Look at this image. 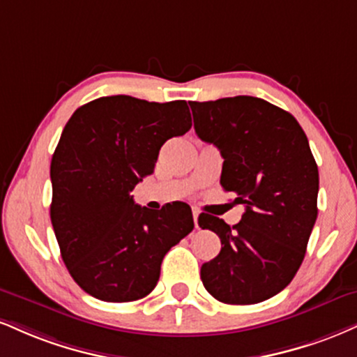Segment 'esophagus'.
I'll return each instance as SVG.
<instances>
[{
  "instance_id": "34e87169",
  "label": "esophagus",
  "mask_w": 357,
  "mask_h": 357,
  "mask_svg": "<svg viewBox=\"0 0 357 357\" xmlns=\"http://www.w3.org/2000/svg\"><path fill=\"white\" fill-rule=\"evenodd\" d=\"M197 218H199V211H197V209H192V220H195V226H196V229L199 226H197Z\"/></svg>"
}]
</instances>
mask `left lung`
<instances>
[{
	"label": "left lung",
	"mask_w": 357,
	"mask_h": 357,
	"mask_svg": "<svg viewBox=\"0 0 357 357\" xmlns=\"http://www.w3.org/2000/svg\"><path fill=\"white\" fill-rule=\"evenodd\" d=\"M196 135L225 158L221 186L244 214L231 227L199 214L221 251L201 266L209 294L226 304H256L281 293L301 266L317 218L319 173L293 114L255 96L190 102Z\"/></svg>",
	"instance_id": "1"
}]
</instances>
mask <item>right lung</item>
Listing matches in <instances>:
<instances>
[{
  "mask_svg": "<svg viewBox=\"0 0 357 357\" xmlns=\"http://www.w3.org/2000/svg\"><path fill=\"white\" fill-rule=\"evenodd\" d=\"M190 130L186 101L118 94L73 113L51 160L50 214L64 264L84 293L108 303L144 298L166 252L192 231L186 203L153 213L131 196L161 146Z\"/></svg>",
  "mask_w": 357,
  "mask_h": 357,
  "instance_id": "1",
  "label": "right lung"
}]
</instances>
